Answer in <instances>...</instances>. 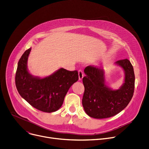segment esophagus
<instances>
[{
  "instance_id": "1",
  "label": "esophagus",
  "mask_w": 149,
  "mask_h": 149,
  "mask_svg": "<svg viewBox=\"0 0 149 149\" xmlns=\"http://www.w3.org/2000/svg\"><path fill=\"white\" fill-rule=\"evenodd\" d=\"M78 77H79V80H81L83 77H84V73L82 70H79L78 71Z\"/></svg>"
}]
</instances>
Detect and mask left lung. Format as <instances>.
I'll return each instance as SVG.
<instances>
[{
  "label": "left lung",
  "instance_id": "1",
  "mask_svg": "<svg viewBox=\"0 0 149 149\" xmlns=\"http://www.w3.org/2000/svg\"><path fill=\"white\" fill-rule=\"evenodd\" d=\"M115 64L124 71V83L118 89H113L105 83L103 69L88 66L83 78L84 86L82 104L86 113L95 118H105L116 115L126 107L134 95L135 75L134 68L127 58Z\"/></svg>",
  "mask_w": 149,
  "mask_h": 149
}]
</instances>
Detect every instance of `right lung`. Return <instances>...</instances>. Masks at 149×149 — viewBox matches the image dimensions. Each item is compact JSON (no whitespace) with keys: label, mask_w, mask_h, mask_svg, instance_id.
Returning a JSON list of instances; mask_svg holds the SVG:
<instances>
[{"label":"right lung","mask_w":149,"mask_h":149,"mask_svg":"<svg viewBox=\"0 0 149 149\" xmlns=\"http://www.w3.org/2000/svg\"><path fill=\"white\" fill-rule=\"evenodd\" d=\"M31 49L26 50L18 61L15 74L17 89L23 99L38 110L45 113L56 111L62 107L69 88L78 81V72L60 68L46 77L33 76L27 69Z\"/></svg>","instance_id":"right-lung-1"}]
</instances>
